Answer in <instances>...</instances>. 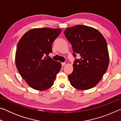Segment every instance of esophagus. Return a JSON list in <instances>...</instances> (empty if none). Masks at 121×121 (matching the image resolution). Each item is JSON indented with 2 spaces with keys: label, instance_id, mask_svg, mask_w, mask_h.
<instances>
[{
  "label": "esophagus",
  "instance_id": "34e87169",
  "mask_svg": "<svg viewBox=\"0 0 121 121\" xmlns=\"http://www.w3.org/2000/svg\"><path fill=\"white\" fill-rule=\"evenodd\" d=\"M61 65H62V66L63 67L65 65V62H62V63H61Z\"/></svg>",
  "mask_w": 121,
  "mask_h": 121
}]
</instances>
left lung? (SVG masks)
Wrapping results in <instances>:
<instances>
[{
	"label": "left lung",
	"instance_id": "left-lung-1",
	"mask_svg": "<svg viewBox=\"0 0 121 121\" xmlns=\"http://www.w3.org/2000/svg\"><path fill=\"white\" fill-rule=\"evenodd\" d=\"M64 34L72 45L73 56H80L68 76L71 85L78 90L91 89L101 80L109 65L105 38L96 29L84 25L67 28Z\"/></svg>",
	"mask_w": 121,
	"mask_h": 121
}]
</instances>
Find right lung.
Instances as JSON below:
<instances>
[{
    "label": "right lung",
    "instance_id": "add662e5",
    "mask_svg": "<svg viewBox=\"0 0 121 121\" xmlns=\"http://www.w3.org/2000/svg\"><path fill=\"white\" fill-rule=\"evenodd\" d=\"M61 29L35 28L26 32L16 48L15 63L20 75L32 89L44 91L53 85L60 71V62L48 58Z\"/></svg>",
    "mask_w": 121,
    "mask_h": 121
}]
</instances>
